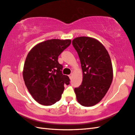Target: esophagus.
Instances as JSON below:
<instances>
[{
    "mask_svg": "<svg viewBox=\"0 0 135 135\" xmlns=\"http://www.w3.org/2000/svg\"><path fill=\"white\" fill-rule=\"evenodd\" d=\"M72 76H73V74H70V75H69V77H70V79H71V78H72Z\"/></svg>",
    "mask_w": 135,
    "mask_h": 135,
    "instance_id": "34e87169",
    "label": "esophagus"
}]
</instances>
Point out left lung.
Returning <instances> with one entry per match:
<instances>
[{"instance_id": "obj_1", "label": "left lung", "mask_w": 135, "mask_h": 135, "mask_svg": "<svg viewBox=\"0 0 135 135\" xmlns=\"http://www.w3.org/2000/svg\"><path fill=\"white\" fill-rule=\"evenodd\" d=\"M73 46L79 55L83 71L81 85L74 89L77 101L81 105H95L104 97L113 78V66L108 51L95 38L79 37Z\"/></svg>"}]
</instances>
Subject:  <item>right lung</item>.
Returning <instances> with one entry per match:
<instances>
[{
    "label": "right lung",
    "mask_w": 135,
    "mask_h": 135,
    "mask_svg": "<svg viewBox=\"0 0 135 135\" xmlns=\"http://www.w3.org/2000/svg\"><path fill=\"white\" fill-rule=\"evenodd\" d=\"M70 40L51 39L36 45L27 55L23 79L27 89L36 101L52 105L60 100L70 80L62 73L58 56L71 44Z\"/></svg>",
    "instance_id": "obj_1"
}]
</instances>
